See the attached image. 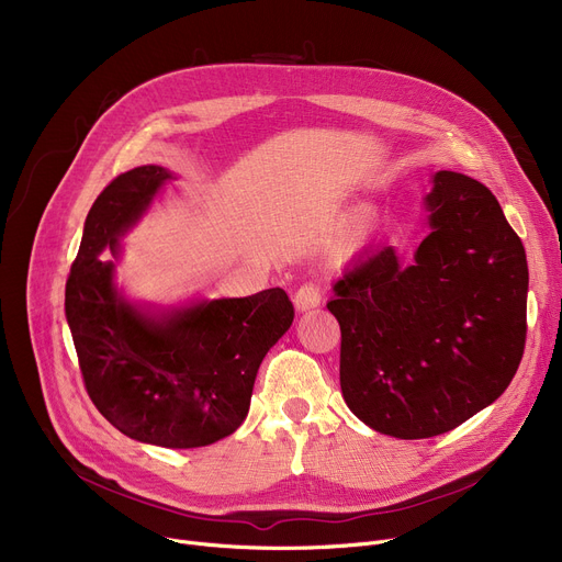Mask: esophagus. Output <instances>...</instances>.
<instances>
[{"label": "esophagus", "mask_w": 562, "mask_h": 562, "mask_svg": "<svg viewBox=\"0 0 562 562\" xmlns=\"http://www.w3.org/2000/svg\"><path fill=\"white\" fill-rule=\"evenodd\" d=\"M323 301V289L316 282H305L299 286V291L293 293V305H296L299 312H307L318 307Z\"/></svg>", "instance_id": "esophagus-1"}]
</instances>
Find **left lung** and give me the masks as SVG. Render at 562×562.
<instances>
[{"instance_id": "1", "label": "left lung", "mask_w": 562, "mask_h": 562, "mask_svg": "<svg viewBox=\"0 0 562 562\" xmlns=\"http://www.w3.org/2000/svg\"><path fill=\"white\" fill-rule=\"evenodd\" d=\"M426 202L415 261L392 246L352 257L328 303L346 405L398 439L449 432L494 403L526 344V252L492 191L439 170Z\"/></svg>"}]
</instances>
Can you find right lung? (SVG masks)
Wrapping results in <instances>:
<instances>
[{"label":"right lung","mask_w":562,"mask_h":562,"mask_svg":"<svg viewBox=\"0 0 562 562\" xmlns=\"http://www.w3.org/2000/svg\"><path fill=\"white\" fill-rule=\"evenodd\" d=\"M172 180L161 166L117 175L86 216L66 282V316L88 396L123 435L166 449H195L232 435L248 415L257 369L289 330L284 289L200 301L147 314L113 284L117 239Z\"/></svg>","instance_id":"1"}]
</instances>
